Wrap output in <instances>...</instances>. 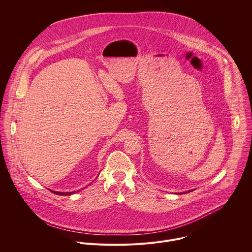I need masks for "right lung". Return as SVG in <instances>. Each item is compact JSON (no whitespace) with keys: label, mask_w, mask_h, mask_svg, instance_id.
Segmentation results:
<instances>
[{"label":"right lung","mask_w":252,"mask_h":252,"mask_svg":"<svg viewBox=\"0 0 252 252\" xmlns=\"http://www.w3.org/2000/svg\"><path fill=\"white\" fill-rule=\"evenodd\" d=\"M51 191H53V190H51ZM54 193H56V194H59V195H69V194H73L74 193V191L73 192H59V191H53Z\"/></svg>","instance_id":"obj_1"}]
</instances>
